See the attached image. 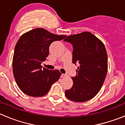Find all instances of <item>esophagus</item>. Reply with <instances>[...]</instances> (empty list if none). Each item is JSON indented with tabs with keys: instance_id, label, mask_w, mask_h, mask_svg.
Returning a JSON list of instances; mask_svg holds the SVG:
<instances>
[{
	"instance_id": "esophagus-1",
	"label": "esophagus",
	"mask_w": 125,
	"mask_h": 125,
	"mask_svg": "<svg viewBox=\"0 0 125 125\" xmlns=\"http://www.w3.org/2000/svg\"><path fill=\"white\" fill-rule=\"evenodd\" d=\"M67 76V74H61V78H65Z\"/></svg>"
}]
</instances>
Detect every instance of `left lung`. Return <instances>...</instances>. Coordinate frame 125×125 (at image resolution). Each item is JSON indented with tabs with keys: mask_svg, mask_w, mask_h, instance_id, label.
Masks as SVG:
<instances>
[{
	"mask_svg": "<svg viewBox=\"0 0 125 125\" xmlns=\"http://www.w3.org/2000/svg\"><path fill=\"white\" fill-rule=\"evenodd\" d=\"M64 41L73 47V62L78 64L73 85L65 95L75 102H84L96 95L108 71V56L103 43L89 32L68 36Z\"/></svg>",
	"mask_w": 125,
	"mask_h": 125,
	"instance_id": "left-lung-1",
	"label": "left lung"
}]
</instances>
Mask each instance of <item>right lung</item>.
Returning <instances> with one entry per match:
<instances>
[{"instance_id": "right-lung-1", "label": "right lung", "mask_w": 125, "mask_h": 125, "mask_svg": "<svg viewBox=\"0 0 125 125\" xmlns=\"http://www.w3.org/2000/svg\"><path fill=\"white\" fill-rule=\"evenodd\" d=\"M66 36L55 35L42 28H36L22 34L14 49L13 73L19 88L33 97L46 95L51 85L59 79V70L42 69L52 42L62 40Z\"/></svg>"}]
</instances>
